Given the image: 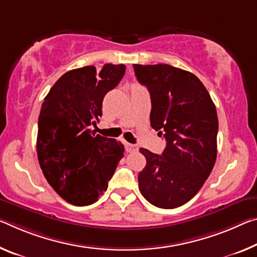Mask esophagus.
Returning a JSON list of instances; mask_svg holds the SVG:
<instances>
[{"instance_id": "1", "label": "esophagus", "mask_w": 257, "mask_h": 257, "mask_svg": "<svg viewBox=\"0 0 257 257\" xmlns=\"http://www.w3.org/2000/svg\"><path fill=\"white\" fill-rule=\"evenodd\" d=\"M125 150H127V152H129V153L137 152V151H138V146L135 145V144L127 143V144H125Z\"/></svg>"}]
</instances>
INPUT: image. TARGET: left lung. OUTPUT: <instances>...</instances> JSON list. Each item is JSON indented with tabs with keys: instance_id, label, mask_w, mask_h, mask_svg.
<instances>
[{
	"instance_id": "1",
	"label": "left lung",
	"mask_w": 257,
	"mask_h": 257,
	"mask_svg": "<svg viewBox=\"0 0 257 257\" xmlns=\"http://www.w3.org/2000/svg\"><path fill=\"white\" fill-rule=\"evenodd\" d=\"M149 89L151 127L167 142L161 156L140 149L146 166L138 174L143 197L159 208L190 201L213 170L217 156L218 119L205 85L192 73L167 64H134Z\"/></svg>"
}]
</instances>
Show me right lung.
<instances>
[{"label":"right lung","mask_w":257,"mask_h":257,"mask_svg":"<svg viewBox=\"0 0 257 257\" xmlns=\"http://www.w3.org/2000/svg\"><path fill=\"white\" fill-rule=\"evenodd\" d=\"M123 64L84 66L65 73L41 107L36 151L49 184L64 200L88 206L107 190L124 146L96 135L106 93L124 75Z\"/></svg>","instance_id":"1"}]
</instances>
